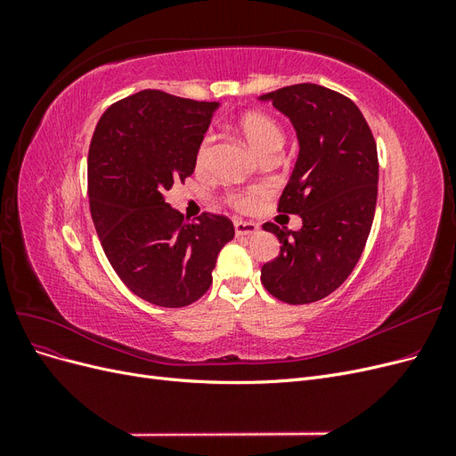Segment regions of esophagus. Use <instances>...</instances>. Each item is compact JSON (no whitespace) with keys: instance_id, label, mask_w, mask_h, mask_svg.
<instances>
[{"instance_id":"esophagus-1","label":"esophagus","mask_w":456,"mask_h":456,"mask_svg":"<svg viewBox=\"0 0 456 456\" xmlns=\"http://www.w3.org/2000/svg\"><path fill=\"white\" fill-rule=\"evenodd\" d=\"M233 228H236V238H249L258 232V224L247 223V220H236Z\"/></svg>"}]
</instances>
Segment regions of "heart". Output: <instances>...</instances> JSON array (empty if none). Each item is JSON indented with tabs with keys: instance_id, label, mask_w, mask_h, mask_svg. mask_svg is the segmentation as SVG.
<instances>
[{
	"instance_id": "obj_1",
	"label": "heart",
	"mask_w": 456,
	"mask_h": 456,
	"mask_svg": "<svg viewBox=\"0 0 456 456\" xmlns=\"http://www.w3.org/2000/svg\"><path fill=\"white\" fill-rule=\"evenodd\" d=\"M238 131L241 133L243 141L249 144V148L255 151L258 158H265L268 154H280L283 148L285 134L281 127L275 123L270 116L262 112H247L238 119ZM207 156H209V139H205L198 151H196V167L201 169ZM256 201V194L249 196H236L233 198V205L240 207V209H249Z\"/></svg>"
}]
</instances>
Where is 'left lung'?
I'll return each instance as SVG.
<instances>
[{
    "label": "left lung",
    "instance_id": "left-lung-1",
    "mask_svg": "<svg viewBox=\"0 0 456 456\" xmlns=\"http://www.w3.org/2000/svg\"><path fill=\"white\" fill-rule=\"evenodd\" d=\"M293 123L298 156L280 211L298 215L293 232L266 223L280 255L260 270L266 291L287 305L322 300L346 281L367 243L377 207V144L346 96L315 84L258 96Z\"/></svg>",
    "mask_w": 456,
    "mask_h": 456
}]
</instances>
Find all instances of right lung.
Listing matches in <instances>:
<instances>
[{
    "mask_svg": "<svg viewBox=\"0 0 456 456\" xmlns=\"http://www.w3.org/2000/svg\"><path fill=\"white\" fill-rule=\"evenodd\" d=\"M220 102L156 89L110 106L96 123L87 178L94 230L131 291L163 308L196 302L213 283L232 220L203 213L188 223L165 191L196 169V151Z\"/></svg>",
    "mask_w": 456,
    "mask_h": 456,
    "instance_id": "obj_1",
    "label": "right lung"
}]
</instances>
